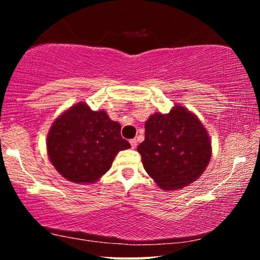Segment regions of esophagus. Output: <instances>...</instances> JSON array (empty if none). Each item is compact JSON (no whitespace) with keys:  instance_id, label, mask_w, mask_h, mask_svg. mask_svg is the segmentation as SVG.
Returning a JSON list of instances; mask_svg holds the SVG:
<instances>
[{"instance_id":"34e87169","label":"esophagus","mask_w":260,"mask_h":260,"mask_svg":"<svg viewBox=\"0 0 260 260\" xmlns=\"http://www.w3.org/2000/svg\"><path fill=\"white\" fill-rule=\"evenodd\" d=\"M129 143H131V147L132 148H136V146H138V142H136V140L135 139H133V140H131L129 141Z\"/></svg>"}]
</instances>
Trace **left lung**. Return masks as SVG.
<instances>
[{
    "mask_svg": "<svg viewBox=\"0 0 260 260\" xmlns=\"http://www.w3.org/2000/svg\"><path fill=\"white\" fill-rule=\"evenodd\" d=\"M144 127L138 151L158 187L178 190L203 174L212 149L208 131L195 114L177 104L169 113L151 114Z\"/></svg>",
    "mask_w": 260,
    "mask_h": 260,
    "instance_id": "left-lung-1",
    "label": "left lung"
}]
</instances>
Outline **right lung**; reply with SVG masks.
Masks as SVG:
<instances>
[{"label": "right lung", "instance_id": "1", "mask_svg": "<svg viewBox=\"0 0 260 260\" xmlns=\"http://www.w3.org/2000/svg\"><path fill=\"white\" fill-rule=\"evenodd\" d=\"M120 129L104 110L93 111L86 103H77L52 122L48 157L69 181L93 183L108 172L118 152L131 148Z\"/></svg>", "mask_w": 260, "mask_h": 260}]
</instances>
